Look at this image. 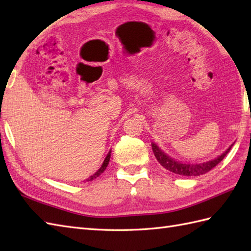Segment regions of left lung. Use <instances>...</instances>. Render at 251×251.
I'll return each mask as SVG.
<instances>
[{
  "instance_id": "obj_1",
  "label": "left lung",
  "mask_w": 251,
  "mask_h": 251,
  "mask_svg": "<svg viewBox=\"0 0 251 251\" xmlns=\"http://www.w3.org/2000/svg\"><path fill=\"white\" fill-rule=\"evenodd\" d=\"M231 148L232 146L228 148L225 153H222L219 157L212 159V161L201 164H185L175 161L172 157H169L167 154H165L156 145L152 143V150L158 163L161 164L164 168L169 170V172L181 176H201L208 173L209 170L216 167L217 165L226 156V154L230 152Z\"/></svg>"
}]
</instances>
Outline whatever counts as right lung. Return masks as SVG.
I'll return each instance as SVG.
<instances>
[{
    "label": "right lung",
    "instance_id": "obj_1",
    "mask_svg": "<svg viewBox=\"0 0 251 251\" xmlns=\"http://www.w3.org/2000/svg\"><path fill=\"white\" fill-rule=\"evenodd\" d=\"M110 156H111V151L108 153V155H106V157H105V159L103 161V164L101 165V167L97 170V172H96L93 176H90V177L88 178V179H86V181H92V180H94V179H96L97 177H99V176L102 174L104 170H105V168H106V166H108V164H109V161H110Z\"/></svg>",
    "mask_w": 251,
    "mask_h": 251
}]
</instances>
